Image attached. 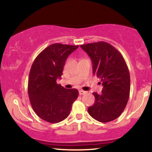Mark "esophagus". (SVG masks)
<instances>
[{
  "label": "esophagus",
  "mask_w": 152,
  "mask_h": 152,
  "mask_svg": "<svg viewBox=\"0 0 152 152\" xmlns=\"http://www.w3.org/2000/svg\"><path fill=\"white\" fill-rule=\"evenodd\" d=\"M87 92L86 91H83V90H80L79 91V93H80V95H84V94H86Z\"/></svg>",
  "instance_id": "obj_1"
}]
</instances>
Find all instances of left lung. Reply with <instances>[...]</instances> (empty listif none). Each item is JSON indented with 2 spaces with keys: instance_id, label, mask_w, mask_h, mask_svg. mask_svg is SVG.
I'll return each mask as SVG.
<instances>
[{
  "instance_id": "1",
  "label": "left lung",
  "mask_w": 152,
  "mask_h": 152,
  "mask_svg": "<svg viewBox=\"0 0 152 152\" xmlns=\"http://www.w3.org/2000/svg\"><path fill=\"white\" fill-rule=\"evenodd\" d=\"M93 64V75L101 79V94L93 93L95 103L89 107L91 117L109 122L119 117L128 102L130 93L129 72L123 57L115 48L104 41L81 45Z\"/></svg>"
}]
</instances>
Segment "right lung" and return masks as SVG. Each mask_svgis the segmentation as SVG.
Wrapping results in <instances>:
<instances>
[{"instance_id":"right-lung-1","label":"right lung","mask_w":152,"mask_h":152,"mask_svg":"<svg viewBox=\"0 0 152 152\" xmlns=\"http://www.w3.org/2000/svg\"><path fill=\"white\" fill-rule=\"evenodd\" d=\"M79 45L53 43L36 57L28 79L30 104L39 118L50 123H57L70 114L72 104L77 98L75 88L66 89L58 84L67 57Z\"/></svg>"}]
</instances>
